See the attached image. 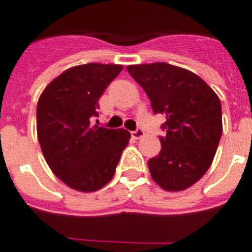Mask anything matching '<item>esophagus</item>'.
Wrapping results in <instances>:
<instances>
[{"label": "esophagus", "mask_w": 252, "mask_h": 252, "mask_svg": "<svg viewBox=\"0 0 252 252\" xmlns=\"http://www.w3.org/2000/svg\"><path fill=\"white\" fill-rule=\"evenodd\" d=\"M144 136V131L143 129H136V131L132 132V137L133 139H142Z\"/></svg>", "instance_id": "esophagus-1"}]
</instances>
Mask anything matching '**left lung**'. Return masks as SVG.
<instances>
[{
  "label": "left lung",
  "mask_w": 252,
  "mask_h": 252,
  "mask_svg": "<svg viewBox=\"0 0 252 252\" xmlns=\"http://www.w3.org/2000/svg\"><path fill=\"white\" fill-rule=\"evenodd\" d=\"M128 72L147 93L154 113L166 116L160 153L148 160L163 190L194 185L211 167L222 133L221 104L197 74L169 63L132 64Z\"/></svg>",
  "instance_id": "8db88e82"
}]
</instances>
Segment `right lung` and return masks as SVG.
<instances>
[{"instance_id":"right-lung-1","label":"right lung","mask_w":252,"mask_h":252,"mask_svg":"<svg viewBox=\"0 0 252 252\" xmlns=\"http://www.w3.org/2000/svg\"><path fill=\"white\" fill-rule=\"evenodd\" d=\"M121 64L88 63L67 68L43 90L36 110L41 153L52 173L78 191L104 188L129 142L126 129L92 126L98 99Z\"/></svg>"}]
</instances>
